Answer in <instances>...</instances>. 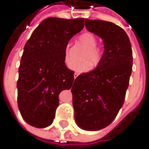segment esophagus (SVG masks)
Here are the masks:
<instances>
[{
  "instance_id": "34e87169",
  "label": "esophagus",
  "mask_w": 149,
  "mask_h": 149,
  "mask_svg": "<svg viewBox=\"0 0 149 149\" xmlns=\"http://www.w3.org/2000/svg\"><path fill=\"white\" fill-rule=\"evenodd\" d=\"M77 76H78V73H77V72H75V73H74V79H76V77H77Z\"/></svg>"
}]
</instances>
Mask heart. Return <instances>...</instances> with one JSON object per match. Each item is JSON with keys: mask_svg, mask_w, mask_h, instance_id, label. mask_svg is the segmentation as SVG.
<instances>
[{"mask_svg": "<svg viewBox=\"0 0 149 149\" xmlns=\"http://www.w3.org/2000/svg\"><path fill=\"white\" fill-rule=\"evenodd\" d=\"M79 41L83 45L87 48V52L84 53L83 59L86 60L83 63L74 64L70 66V69L77 72H85L91 69L93 66H97L102 58L101 52L96 47L97 44V38L90 33H84L80 35ZM64 60L68 65L71 63V57L69 53V45H67L64 50Z\"/></svg>", "mask_w": 149, "mask_h": 149, "instance_id": "heart-1", "label": "heart"}]
</instances>
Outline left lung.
Returning <instances> with one entry per match:
<instances>
[{
    "mask_svg": "<svg viewBox=\"0 0 149 149\" xmlns=\"http://www.w3.org/2000/svg\"><path fill=\"white\" fill-rule=\"evenodd\" d=\"M86 29L103 40L104 51L97 66L75 79L72 93L76 123L96 131L109 125L123 107L132 72L130 39L117 25L85 19Z\"/></svg>",
    "mask_w": 149,
    "mask_h": 149,
    "instance_id": "obj_1",
    "label": "left lung"
}]
</instances>
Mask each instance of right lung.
<instances>
[{
  "mask_svg": "<svg viewBox=\"0 0 149 149\" xmlns=\"http://www.w3.org/2000/svg\"><path fill=\"white\" fill-rule=\"evenodd\" d=\"M84 18L44 19L24 46L17 82L18 107L31 126L51 125L58 106V95L70 90L74 72L64 60L69 40L84 28Z\"/></svg>",
  "mask_w": 149,
  "mask_h": 149,
  "instance_id": "right-lung-1",
  "label": "right lung"
}]
</instances>
